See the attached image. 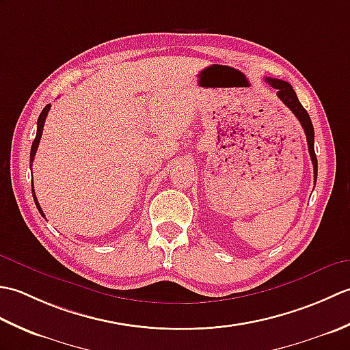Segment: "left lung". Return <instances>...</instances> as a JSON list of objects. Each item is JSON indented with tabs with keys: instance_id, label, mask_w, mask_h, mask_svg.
Masks as SVG:
<instances>
[{
	"instance_id": "obj_1",
	"label": "left lung",
	"mask_w": 350,
	"mask_h": 350,
	"mask_svg": "<svg viewBox=\"0 0 350 350\" xmlns=\"http://www.w3.org/2000/svg\"><path fill=\"white\" fill-rule=\"evenodd\" d=\"M265 81L271 87H273L275 90H277L278 98L284 102V105L290 111H292L296 118H298L304 132H306L308 152L311 156V162H313V167H314V182H316V179H317V158L314 153V128H313V123H311V118H310L308 113L306 111V108L301 105V102L298 99V96H296L293 87L288 83H286V81L275 79V78H266Z\"/></svg>"
}]
</instances>
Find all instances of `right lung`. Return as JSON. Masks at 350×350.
Returning a JSON list of instances; mask_svg holds the SVG:
<instances>
[{
    "instance_id": "obj_1",
    "label": "right lung",
    "mask_w": 350,
    "mask_h": 350,
    "mask_svg": "<svg viewBox=\"0 0 350 350\" xmlns=\"http://www.w3.org/2000/svg\"><path fill=\"white\" fill-rule=\"evenodd\" d=\"M49 109H51V105L48 103V105L43 108V111L40 113L39 118H37V133H36V138H34V141H33V146H31V153H29V167L33 165V161H34V156H36V152H37V147H39L40 138H42V132H43L44 120H46V116H48V113H49ZM31 191H33V198H34V203H36V206H37V209H39V212H40L42 217H44V213H43V211H42V207H40L39 202H37L36 194H34V185H31Z\"/></svg>"
}]
</instances>
